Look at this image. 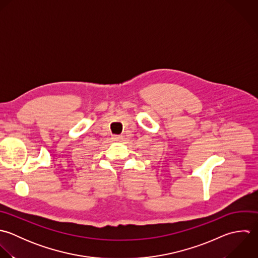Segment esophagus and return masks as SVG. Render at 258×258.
I'll use <instances>...</instances> for the list:
<instances>
[{
    "label": "esophagus",
    "mask_w": 258,
    "mask_h": 258,
    "mask_svg": "<svg viewBox=\"0 0 258 258\" xmlns=\"http://www.w3.org/2000/svg\"><path fill=\"white\" fill-rule=\"evenodd\" d=\"M121 139H122L121 136H113V137H112V140L115 141V142H120Z\"/></svg>",
    "instance_id": "1"
}]
</instances>
